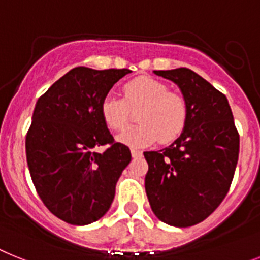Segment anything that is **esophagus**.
<instances>
[{"label":"esophagus","instance_id":"esophagus-1","mask_svg":"<svg viewBox=\"0 0 260 260\" xmlns=\"http://www.w3.org/2000/svg\"><path fill=\"white\" fill-rule=\"evenodd\" d=\"M131 153H132V157H141V156H143V152H141V150L135 149V148H132V149H131Z\"/></svg>","mask_w":260,"mask_h":260}]
</instances>
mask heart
<instances>
[{
	"label": "heart",
	"instance_id": "b5f03b06",
	"mask_svg": "<svg viewBox=\"0 0 260 260\" xmlns=\"http://www.w3.org/2000/svg\"><path fill=\"white\" fill-rule=\"evenodd\" d=\"M124 99L107 93L100 104L102 119L110 129L123 131L131 123V110H140V124L128 128L117 140L129 147H148L158 139L161 143L176 140L187 123V103L171 92L167 84L153 78H136L123 86Z\"/></svg>",
	"mask_w": 260,
	"mask_h": 260
}]
</instances>
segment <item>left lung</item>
I'll return each mask as SVG.
<instances>
[{
	"label": "left lung",
	"instance_id": "8db88e82",
	"mask_svg": "<svg viewBox=\"0 0 260 260\" xmlns=\"http://www.w3.org/2000/svg\"><path fill=\"white\" fill-rule=\"evenodd\" d=\"M178 86L187 103L184 132L169 147L144 152L145 191L160 221L176 228L197 224L221 205L239 154V135L223 93L185 67L153 71Z\"/></svg>",
	"mask_w": 260,
	"mask_h": 260
}]
</instances>
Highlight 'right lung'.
Masks as SVG:
<instances>
[{
  "instance_id": "obj_1",
  "label": "right lung",
  "mask_w": 260,
  "mask_h": 260,
  "mask_svg": "<svg viewBox=\"0 0 260 260\" xmlns=\"http://www.w3.org/2000/svg\"><path fill=\"white\" fill-rule=\"evenodd\" d=\"M126 69L75 67L39 98L26 135L32 184L46 208L71 224L92 223L111 208L115 187L131 162L100 113L102 100ZM110 147L99 154L96 148Z\"/></svg>"
}]
</instances>
